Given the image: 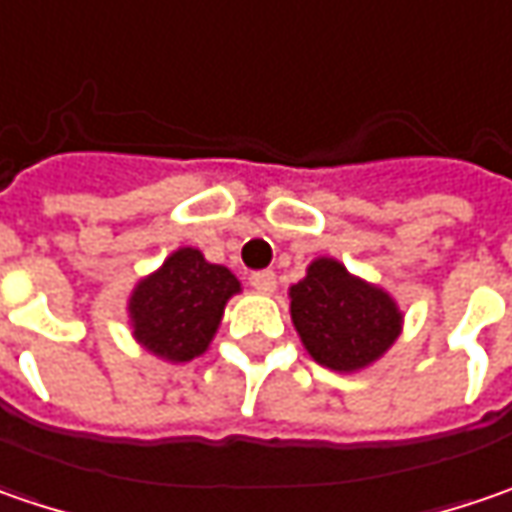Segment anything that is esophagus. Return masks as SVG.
Instances as JSON below:
<instances>
[{
	"instance_id": "34e87169",
	"label": "esophagus",
	"mask_w": 512,
	"mask_h": 512,
	"mask_svg": "<svg viewBox=\"0 0 512 512\" xmlns=\"http://www.w3.org/2000/svg\"><path fill=\"white\" fill-rule=\"evenodd\" d=\"M249 283H252V289L263 292V295H272V292L278 289V278H275V272H255V275L249 278Z\"/></svg>"
}]
</instances>
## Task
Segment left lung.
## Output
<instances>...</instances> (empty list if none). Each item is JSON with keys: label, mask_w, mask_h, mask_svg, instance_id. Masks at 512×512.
<instances>
[{"label": "left lung", "mask_w": 512, "mask_h": 512, "mask_svg": "<svg viewBox=\"0 0 512 512\" xmlns=\"http://www.w3.org/2000/svg\"><path fill=\"white\" fill-rule=\"evenodd\" d=\"M289 312L312 361L335 372L372 367L404 329L398 300L335 257H315L306 278L289 286Z\"/></svg>", "instance_id": "1"}]
</instances>
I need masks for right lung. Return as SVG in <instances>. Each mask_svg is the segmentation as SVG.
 I'll return each instance as SVG.
<instances>
[{"label":"right lung","mask_w":512,"mask_h":512,"mask_svg":"<svg viewBox=\"0 0 512 512\" xmlns=\"http://www.w3.org/2000/svg\"><path fill=\"white\" fill-rule=\"evenodd\" d=\"M240 292L232 269L209 263L200 249L180 246L128 295L134 341L168 364L200 358L214 341L226 303Z\"/></svg>","instance_id":"add662e5"}]
</instances>
